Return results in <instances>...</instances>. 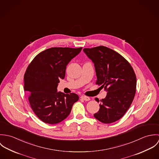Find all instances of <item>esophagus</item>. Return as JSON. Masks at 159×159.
<instances>
[{
	"label": "esophagus",
	"mask_w": 159,
	"mask_h": 159,
	"mask_svg": "<svg viewBox=\"0 0 159 159\" xmlns=\"http://www.w3.org/2000/svg\"><path fill=\"white\" fill-rule=\"evenodd\" d=\"M81 98L83 99V100H84V101H89V100H90V98L89 97H86V96H81Z\"/></svg>",
	"instance_id": "esophagus-1"
}]
</instances>
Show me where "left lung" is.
I'll use <instances>...</instances> for the list:
<instances>
[{
  "label": "left lung",
  "instance_id": "obj_1",
  "mask_svg": "<svg viewBox=\"0 0 159 159\" xmlns=\"http://www.w3.org/2000/svg\"><path fill=\"white\" fill-rule=\"evenodd\" d=\"M83 51L94 64L96 84L107 92L93 116L105 124L114 122L125 114L133 102L136 92L135 72L126 59L106 46L84 48ZM95 100L99 102L97 98Z\"/></svg>",
  "mask_w": 159,
  "mask_h": 159
}]
</instances>
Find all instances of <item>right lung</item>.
Instances as JSON below:
<instances>
[{
	"mask_svg": "<svg viewBox=\"0 0 159 159\" xmlns=\"http://www.w3.org/2000/svg\"><path fill=\"white\" fill-rule=\"evenodd\" d=\"M82 48H51L39 53L24 75V89L36 116L49 124L61 122L68 117L77 94L57 92L59 80L64 79L67 66Z\"/></svg>",
	"mask_w": 159,
	"mask_h": 159,
	"instance_id": "add662e5",
	"label": "right lung"
}]
</instances>
